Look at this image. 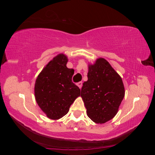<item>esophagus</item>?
<instances>
[{
  "label": "esophagus",
  "mask_w": 155,
  "mask_h": 155,
  "mask_svg": "<svg viewBox=\"0 0 155 155\" xmlns=\"http://www.w3.org/2000/svg\"><path fill=\"white\" fill-rule=\"evenodd\" d=\"M77 85L78 86V87H79L80 89L82 87V85H83V83L82 82H78V83H77Z\"/></svg>",
  "instance_id": "34e87169"
}]
</instances>
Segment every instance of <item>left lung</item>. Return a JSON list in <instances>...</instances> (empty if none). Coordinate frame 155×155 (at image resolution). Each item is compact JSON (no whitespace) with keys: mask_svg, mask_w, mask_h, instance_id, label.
<instances>
[{"mask_svg":"<svg viewBox=\"0 0 155 155\" xmlns=\"http://www.w3.org/2000/svg\"><path fill=\"white\" fill-rule=\"evenodd\" d=\"M87 78L83 83L81 96L87 116L94 122L103 124L116 115L124 98L122 78L103 58L89 65Z\"/></svg>","mask_w":155,"mask_h":155,"instance_id":"8db88e82","label":"left lung"}]
</instances>
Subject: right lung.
I'll return each mask as SVG.
<instances>
[{
	"instance_id": "obj_1",
	"label": "right lung",
	"mask_w": 155,
	"mask_h": 155,
	"mask_svg": "<svg viewBox=\"0 0 155 155\" xmlns=\"http://www.w3.org/2000/svg\"><path fill=\"white\" fill-rule=\"evenodd\" d=\"M67 62L66 56L58 54L46 65L35 81L37 103L52 120L66 115L81 94L79 87L72 81L74 70L66 67Z\"/></svg>"
}]
</instances>
